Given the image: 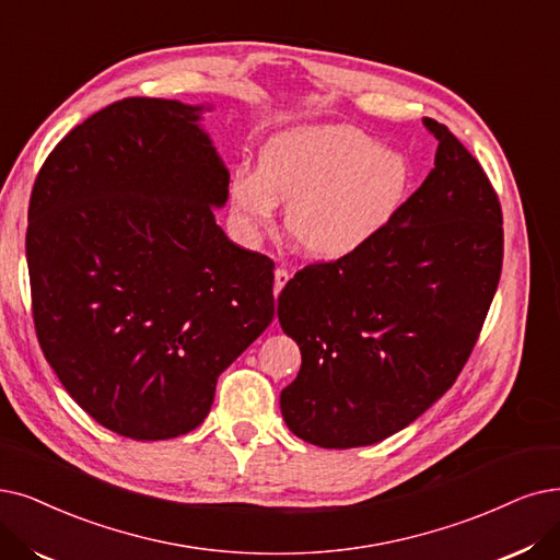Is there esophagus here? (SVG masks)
<instances>
[{
    "label": "esophagus",
    "mask_w": 560,
    "mask_h": 560,
    "mask_svg": "<svg viewBox=\"0 0 560 560\" xmlns=\"http://www.w3.org/2000/svg\"><path fill=\"white\" fill-rule=\"evenodd\" d=\"M289 278H292V273H289L287 268H282V266L276 268V284H273V294H276V296L282 292V287L287 284Z\"/></svg>",
    "instance_id": "esophagus-1"
}]
</instances>
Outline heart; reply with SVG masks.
<instances>
[{
    "label": "heart",
    "instance_id": "b5f03b06",
    "mask_svg": "<svg viewBox=\"0 0 560 560\" xmlns=\"http://www.w3.org/2000/svg\"><path fill=\"white\" fill-rule=\"evenodd\" d=\"M411 182V163L345 124L280 132L259 155L257 174L232 184L236 209L255 228H268L276 202L287 205L284 228L310 257H345L395 215Z\"/></svg>",
    "mask_w": 560,
    "mask_h": 560
}]
</instances>
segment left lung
I'll use <instances>...</instances> for the list:
<instances>
[{"label": "left lung", "mask_w": 560, "mask_h": 560, "mask_svg": "<svg viewBox=\"0 0 560 560\" xmlns=\"http://www.w3.org/2000/svg\"><path fill=\"white\" fill-rule=\"evenodd\" d=\"M434 170L361 248L307 264L278 319L301 347L280 393L287 428L322 448L405 430L471 355L503 266V213L480 163L443 124Z\"/></svg>", "instance_id": "1"}]
</instances>
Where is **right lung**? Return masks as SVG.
Listing matches in <instances>:
<instances>
[{
    "label": "right lung",
    "mask_w": 560,
    "mask_h": 560,
    "mask_svg": "<svg viewBox=\"0 0 560 560\" xmlns=\"http://www.w3.org/2000/svg\"><path fill=\"white\" fill-rule=\"evenodd\" d=\"M202 109L112 103L50 151L32 188L38 345L89 416L136 441L202 424L220 372L276 315L273 261L215 225L230 172Z\"/></svg>",
    "instance_id": "obj_1"
}]
</instances>
